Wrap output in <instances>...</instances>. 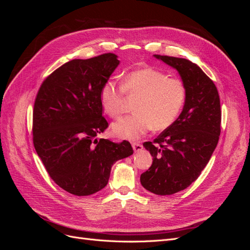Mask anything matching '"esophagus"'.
<instances>
[{"mask_svg": "<svg viewBox=\"0 0 250 250\" xmlns=\"http://www.w3.org/2000/svg\"><path fill=\"white\" fill-rule=\"evenodd\" d=\"M132 148L135 151V152H139V151L143 150V145H141L140 143H133L132 144Z\"/></svg>", "mask_w": 250, "mask_h": 250, "instance_id": "34e87169", "label": "esophagus"}]
</instances>
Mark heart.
Instances as JSON below:
<instances>
[{
	"label": "heart",
	"instance_id": "b5f03b06",
	"mask_svg": "<svg viewBox=\"0 0 250 250\" xmlns=\"http://www.w3.org/2000/svg\"><path fill=\"white\" fill-rule=\"evenodd\" d=\"M123 90L128 97H139V100L134 104V115L119 119L112 124V132L129 141L139 140L152 127L162 130L171 126L186 102V88L179 79L145 67L126 75L123 88L113 79L102 85L100 102L111 118H118L124 109Z\"/></svg>",
	"mask_w": 250,
	"mask_h": 250
}]
</instances>
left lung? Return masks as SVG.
<instances>
[{"label":"left lung","instance_id":"1","mask_svg":"<svg viewBox=\"0 0 250 250\" xmlns=\"http://www.w3.org/2000/svg\"><path fill=\"white\" fill-rule=\"evenodd\" d=\"M175 69L186 88L183 111L152 142L144 144L153 157L141 175L142 186L156 195L185 190L208 165L220 135V98L200 67L185 58L154 55Z\"/></svg>","mask_w":250,"mask_h":250}]
</instances>
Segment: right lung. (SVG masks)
Segmentation results:
<instances>
[{"instance_id":"obj_1","label":"right lung","mask_w":250,"mask_h":250,"mask_svg":"<svg viewBox=\"0 0 250 250\" xmlns=\"http://www.w3.org/2000/svg\"><path fill=\"white\" fill-rule=\"evenodd\" d=\"M120 63L106 53L73 59L42 82L33 110V144L50 177L76 196L107 185L112 165L133 153L129 142L96 139L108 127L100 90Z\"/></svg>"}]
</instances>
